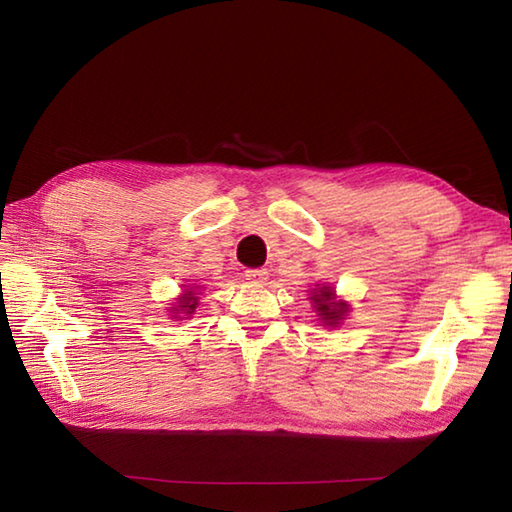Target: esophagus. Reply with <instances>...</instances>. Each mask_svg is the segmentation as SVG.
<instances>
[{"label": "esophagus", "mask_w": 512, "mask_h": 512, "mask_svg": "<svg viewBox=\"0 0 512 512\" xmlns=\"http://www.w3.org/2000/svg\"><path fill=\"white\" fill-rule=\"evenodd\" d=\"M244 277L248 284H255V286H264L268 281V273L264 268H250V270H246Z\"/></svg>", "instance_id": "34e87169"}]
</instances>
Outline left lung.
Masks as SVG:
<instances>
[{"instance_id":"obj_1","label":"left lung","mask_w":512,"mask_h":512,"mask_svg":"<svg viewBox=\"0 0 512 512\" xmlns=\"http://www.w3.org/2000/svg\"><path fill=\"white\" fill-rule=\"evenodd\" d=\"M308 299L312 303V312H317V321H321L323 328H339L350 314V303L336 295V290L330 284L314 286Z\"/></svg>"}]
</instances>
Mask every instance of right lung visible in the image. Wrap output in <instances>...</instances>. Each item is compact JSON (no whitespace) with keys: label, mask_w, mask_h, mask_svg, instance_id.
<instances>
[{"label":"right lung","mask_w":512,"mask_h":512,"mask_svg":"<svg viewBox=\"0 0 512 512\" xmlns=\"http://www.w3.org/2000/svg\"><path fill=\"white\" fill-rule=\"evenodd\" d=\"M198 290H202V288L191 286V284L184 286V290L176 297V301L171 303V308H167L169 317L176 319V321L191 319L195 308H198V303H200V292Z\"/></svg>","instance_id":"1"}]
</instances>
